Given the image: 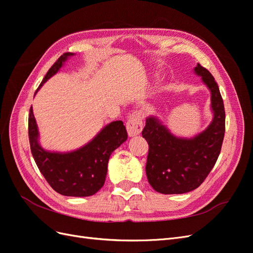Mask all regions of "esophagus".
<instances>
[{"label":"esophagus","mask_w":253,"mask_h":253,"mask_svg":"<svg viewBox=\"0 0 253 253\" xmlns=\"http://www.w3.org/2000/svg\"><path fill=\"white\" fill-rule=\"evenodd\" d=\"M143 124L139 114H133L126 122V129L129 137L139 135L142 131Z\"/></svg>","instance_id":"esophagus-1"}]
</instances>
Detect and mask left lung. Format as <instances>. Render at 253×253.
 <instances>
[{
  "mask_svg": "<svg viewBox=\"0 0 253 253\" xmlns=\"http://www.w3.org/2000/svg\"><path fill=\"white\" fill-rule=\"evenodd\" d=\"M194 72L211 91L210 126L193 138H178L150 116L142 131L149 144L145 173L152 188L163 194H182L200 187L215 165L223 144L226 114L218 85L201 64Z\"/></svg>",
  "mask_w": 253,
  "mask_h": 253,
  "instance_id": "left-lung-1",
  "label": "left lung"
}]
</instances>
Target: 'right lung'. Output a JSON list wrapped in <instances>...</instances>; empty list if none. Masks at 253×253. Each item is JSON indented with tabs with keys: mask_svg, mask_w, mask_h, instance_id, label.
<instances>
[{
	"mask_svg": "<svg viewBox=\"0 0 253 253\" xmlns=\"http://www.w3.org/2000/svg\"><path fill=\"white\" fill-rule=\"evenodd\" d=\"M71 56H74L73 52H65L52 64L36 93ZM28 137L33 157L49 186L62 195L82 197L94 195L102 188L112 152L127 139V133L124 122L113 121L78 150L68 153L48 152L42 149L38 141L39 132L33 108H30Z\"/></svg>",
	"mask_w": 253,
	"mask_h": 253,
	"instance_id": "add662e5",
	"label": "right lung"
}]
</instances>
